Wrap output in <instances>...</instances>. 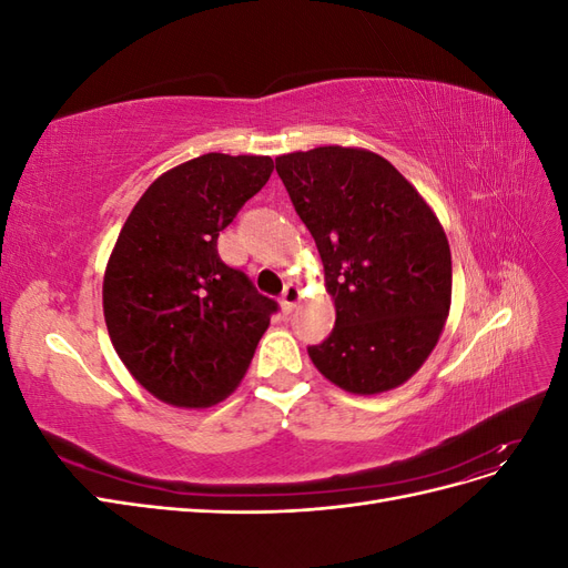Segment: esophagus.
<instances>
[{
	"mask_svg": "<svg viewBox=\"0 0 568 568\" xmlns=\"http://www.w3.org/2000/svg\"><path fill=\"white\" fill-rule=\"evenodd\" d=\"M298 301H301V291H298V286H294V284H286V286H284V291H282V311H284L286 315H291V313L296 311Z\"/></svg>",
	"mask_w": 568,
	"mask_h": 568,
	"instance_id": "34e87169",
	"label": "esophagus"
}]
</instances>
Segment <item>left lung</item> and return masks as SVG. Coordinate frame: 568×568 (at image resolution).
I'll use <instances>...</instances> for the list:
<instances>
[{
  "instance_id": "1",
  "label": "left lung",
  "mask_w": 568,
  "mask_h": 568,
  "mask_svg": "<svg viewBox=\"0 0 568 568\" xmlns=\"http://www.w3.org/2000/svg\"><path fill=\"white\" fill-rule=\"evenodd\" d=\"M274 163L336 305L332 334L307 355L343 390L400 386L434 351L450 311L453 263L438 217L372 151L317 146Z\"/></svg>"
}]
</instances>
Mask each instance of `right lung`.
Wrapping results in <instances>:
<instances>
[{
	"label": "right lung",
	"mask_w": 568,
	"mask_h": 568,
	"mask_svg": "<svg viewBox=\"0 0 568 568\" xmlns=\"http://www.w3.org/2000/svg\"><path fill=\"white\" fill-rule=\"evenodd\" d=\"M272 170L270 156L205 153L153 182L120 230L104 277L109 336L163 403L209 407L225 398L280 311L217 253L220 232Z\"/></svg>",
	"instance_id": "obj_1"
}]
</instances>
